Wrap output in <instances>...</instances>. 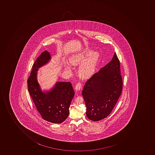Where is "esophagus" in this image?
Wrapping results in <instances>:
<instances>
[{
    "instance_id": "34e87169",
    "label": "esophagus",
    "mask_w": 155,
    "mask_h": 155,
    "mask_svg": "<svg viewBox=\"0 0 155 155\" xmlns=\"http://www.w3.org/2000/svg\"><path fill=\"white\" fill-rule=\"evenodd\" d=\"M82 87V84L81 82H78L77 84L75 85V88L76 90H79L81 89V88Z\"/></svg>"
}]
</instances>
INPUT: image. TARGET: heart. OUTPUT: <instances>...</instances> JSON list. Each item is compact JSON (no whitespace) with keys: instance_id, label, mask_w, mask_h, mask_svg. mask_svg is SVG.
Returning <instances> with one entry per match:
<instances>
[{"instance_id":"1","label":"heart","mask_w":155,"mask_h":155,"mask_svg":"<svg viewBox=\"0 0 155 155\" xmlns=\"http://www.w3.org/2000/svg\"><path fill=\"white\" fill-rule=\"evenodd\" d=\"M100 58L97 51L86 49L81 52L71 56L69 59L70 64L77 65L82 64L79 69V73L83 77H87L93 74L96 69ZM69 68V67H67Z\"/></svg>"}]
</instances>
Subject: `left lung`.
<instances>
[{"label":"left lung","mask_w":155,"mask_h":155,"mask_svg":"<svg viewBox=\"0 0 155 155\" xmlns=\"http://www.w3.org/2000/svg\"><path fill=\"white\" fill-rule=\"evenodd\" d=\"M120 63L116 53L112 60L86 81L82 95L89 119L98 121L112 111L123 87Z\"/></svg>","instance_id":"1"}]
</instances>
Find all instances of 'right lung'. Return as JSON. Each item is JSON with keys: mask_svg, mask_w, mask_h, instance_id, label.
<instances>
[{"mask_svg": "<svg viewBox=\"0 0 155 155\" xmlns=\"http://www.w3.org/2000/svg\"><path fill=\"white\" fill-rule=\"evenodd\" d=\"M50 59L49 53L46 50L38 57L28 78V90L42 118L50 123L61 124L69 115V106L74 91L70 82H57L54 87L47 93L41 90L36 72Z\"/></svg>", "mask_w": 155, "mask_h": 155, "instance_id": "add662e5", "label": "right lung"}]
</instances>
